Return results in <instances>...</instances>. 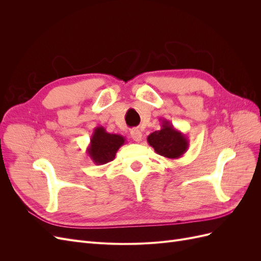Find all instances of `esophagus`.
Listing matches in <instances>:
<instances>
[{
  "instance_id": "34e87169",
  "label": "esophagus",
  "mask_w": 261,
  "mask_h": 261,
  "mask_svg": "<svg viewBox=\"0 0 261 261\" xmlns=\"http://www.w3.org/2000/svg\"><path fill=\"white\" fill-rule=\"evenodd\" d=\"M130 136L134 140L137 141V143H138V141H140L141 138H143V134H141V132L138 128H134L130 132Z\"/></svg>"
}]
</instances>
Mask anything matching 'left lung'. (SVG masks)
Masks as SVG:
<instances>
[{
	"mask_svg": "<svg viewBox=\"0 0 261 261\" xmlns=\"http://www.w3.org/2000/svg\"><path fill=\"white\" fill-rule=\"evenodd\" d=\"M147 141L158 154L171 160L180 158L187 151L189 146V140L185 134L177 130L165 118L161 120V128L150 134Z\"/></svg>",
	"mask_w": 261,
	"mask_h": 261,
	"instance_id": "obj_1",
	"label": "left lung"
}]
</instances>
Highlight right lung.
<instances>
[{
  "mask_svg": "<svg viewBox=\"0 0 261 261\" xmlns=\"http://www.w3.org/2000/svg\"><path fill=\"white\" fill-rule=\"evenodd\" d=\"M125 138L118 134H110L102 126L93 129L90 144L87 148V153L94 164L102 165L114 160L117 150L124 145Z\"/></svg>",
  "mask_w": 261,
  "mask_h": 261,
  "instance_id": "right-lung-1",
  "label": "right lung"
}]
</instances>
